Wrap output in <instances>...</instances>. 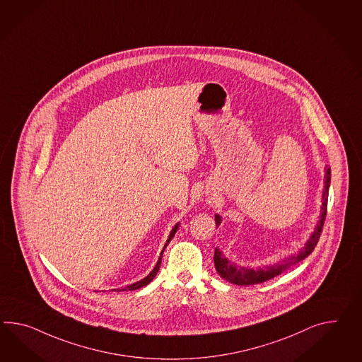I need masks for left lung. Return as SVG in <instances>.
Returning <instances> with one entry per match:
<instances>
[{
    "label": "left lung",
    "instance_id": "8db88e82",
    "mask_svg": "<svg viewBox=\"0 0 362 362\" xmlns=\"http://www.w3.org/2000/svg\"><path fill=\"white\" fill-rule=\"evenodd\" d=\"M329 184H331V169L325 168V190H323V197H322V207H320V214H319V221L314 228V232L308 238L306 244L300 248V250L291 255L285 259L279 261L273 265L268 267H259V268H245V267H239L236 264L231 262L227 257L223 256L222 250L215 248L214 252V265L216 272L222 279L231 282L233 285H240V286H247V285H255V284H261L268 279H274L276 276H279L282 272L286 269L300 262L302 259H306L307 256L314 250V248L319 241L320 233L323 230L325 224V215H327V202H328V190H329ZM215 223L216 227L222 223L221 215H215Z\"/></svg>",
    "mask_w": 362,
    "mask_h": 362
}]
</instances>
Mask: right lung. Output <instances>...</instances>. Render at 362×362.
<instances>
[{
  "mask_svg": "<svg viewBox=\"0 0 362 362\" xmlns=\"http://www.w3.org/2000/svg\"><path fill=\"white\" fill-rule=\"evenodd\" d=\"M178 226H180V223H177L175 224V227L172 228V231L169 233V236H168L167 243H165V245H164V248L161 250V253H160V257H158V262H156V265H155V268L152 269V272L149 273L147 277H144L143 279H140V281H136L135 284H131L129 286H126V288H114L115 291H132V290H138V288H143V286H146V285H148L149 282L152 281V279L156 277V274H158V269H160V264H161V257H163V253H164V250L167 248L168 243L173 239V236H175V233H176L177 230H178Z\"/></svg>",
  "mask_w": 362,
  "mask_h": 362,
  "instance_id": "obj_1",
  "label": "right lung"
}]
</instances>
